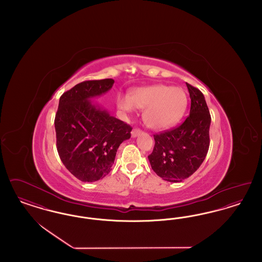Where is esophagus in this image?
Wrapping results in <instances>:
<instances>
[{
  "label": "esophagus",
  "instance_id": "esophagus-1",
  "mask_svg": "<svg viewBox=\"0 0 262 262\" xmlns=\"http://www.w3.org/2000/svg\"><path fill=\"white\" fill-rule=\"evenodd\" d=\"M142 132L140 130V129H137V128H135V129H133V132H132V137H137L141 134Z\"/></svg>",
  "mask_w": 262,
  "mask_h": 262
}]
</instances>
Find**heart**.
Listing matches in <instances>:
<instances>
[{
	"instance_id": "heart-1",
	"label": "heart",
	"mask_w": 262,
	"mask_h": 262,
	"mask_svg": "<svg viewBox=\"0 0 262 262\" xmlns=\"http://www.w3.org/2000/svg\"><path fill=\"white\" fill-rule=\"evenodd\" d=\"M187 95L181 88L154 84L134 89L130 95L119 94L117 105L126 114L143 109L144 123L155 130H164L176 125L187 108Z\"/></svg>"
}]
</instances>
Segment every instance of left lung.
Here are the masks:
<instances>
[{"instance_id": "obj_1", "label": "left lung", "mask_w": 262, "mask_h": 262, "mask_svg": "<svg viewBox=\"0 0 262 262\" xmlns=\"http://www.w3.org/2000/svg\"><path fill=\"white\" fill-rule=\"evenodd\" d=\"M190 111L186 121L172 130L154 135L148 156L152 170L164 181L178 183L193 174L209 148L211 117L202 92L187 83Z\"/></svg>"}]
</instances>
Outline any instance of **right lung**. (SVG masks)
<instances>
[{
	"label": "right lung",
	"mask_w": 262,
	"mask_h": 262,
	"mask_svg": "<svg viewBox=\"0 0 262 262\" xmlns=\"http://www.w3.org/2000/svg\"><path fill=\"white\" fill-rule=\"evenodd\" d=\"M114 79L88 80L64 92L55 118L57 150L64 167L81 182H96L112 170L117 150L132 126L111 116L94 98Z\"/></svg>",
	"instance_id": "right-lung-1"
}]
</instances>
